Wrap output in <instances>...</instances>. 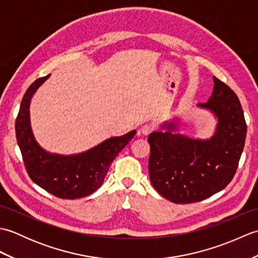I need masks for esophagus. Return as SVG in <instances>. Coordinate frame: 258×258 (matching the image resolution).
Returning a JSON list of instances; mask_svg holds the SVG:
<instances>
[{
    "label": "esophagus",
    "mask_w": 258,
    "mask_h": 258,
    "mask_svg": "<svg viewBox=\"0 0 258 258\" xmlns=\"http://www.w3.org/2000/svg\"><path fill=\"white\" fill-rule=\"evenodd\" d=\"M141 131H142V133H143L144 135L150 134L152 131H153V125L152 124H144L143 126H142Z\"/></svg>",
    "instance_id": "obj_1"
}]
</instances>
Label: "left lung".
I'll return each mask as SVG.
<instances>
[{
	"label": "left lung",
	"instance_id": "8db88e82",
	"mask_svg": "<svg viewBox=\"0 0 258 258\" xmlns=\"http://www.w3.org/2000/svg\"><path fill=\"white\" fill-rule=\"evenodd\" d=\"M214 80L212 96L197 106L217 118L207 140L191 139L177 131V120L164 123L149 135L150 180L164 199L176 204L200 202L231 183L245 145L246 122L237 95L222 81Z\"/></svg>",
	"mask_w": 258,
	"mask_h": 258
}]
</instances>
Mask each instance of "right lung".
I'll list each match as a JSON object with an SVG mask.
<instances>
[{"instance_id":"1","label":"right lung","mask_w":258,"mask_h":258,"mask_svg":"<svg viewBox=\"0 0 258 258\" xmlns=\"http://www.w3.org/2000/svg\"><path fill=\"white\" fill-rule=\"evenodd\" d=\"M50 78L37 79L26 90L15 120V133L31 179L52 195L65 200L81 199L101 187L113 160L134 138L133 130L122 136L74 155L54 154L38 145L30 122V103L36 90Z\"/></svg>"}]
</instances>
